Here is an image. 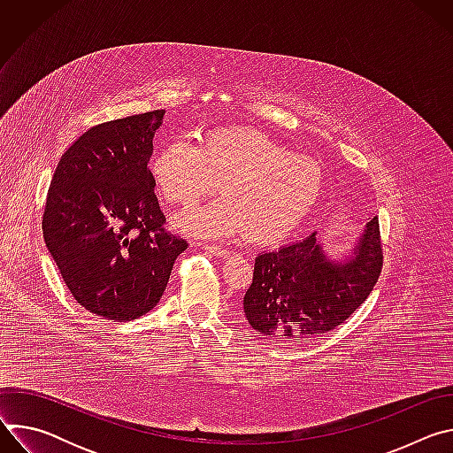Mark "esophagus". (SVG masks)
<instances>
[{"instance_id":"esophagus-1","label":"esophagus","mask_w":453,"mask_h":453,"mask_svg":"<svg viewBox=\"0 0 453 453\" xmlns=\"http://www.w3.org/2000/svg\"><path fill=\"white\" fill-rule=\"evenodd\" d=\"M201 247L206 250V252H211L213 256H220V257H226L231 254L229 249L226 247H219V245H210V243H201Z\"/></svg>"}]
</instances>
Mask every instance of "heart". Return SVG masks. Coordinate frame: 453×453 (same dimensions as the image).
<instances>
[{"label": "heart", "instance_id": "b5f03b06", "mask_svg": "<svg viewBox=\"0 0 453 453\" xmlns=\"http://www.w3.org/2000/svg\"><path fill=\"white\" fill-rule=\"evenodd\" d=\"M152 177L170 204L189 206L217 191L224 197L180 213L175 226L201 238L247 233L274 243L288 236L315 208L325 175L306 156H292L256 131H217L199 147L186 140L165 145L152 161Z\"/></svg>", "mask_w": 453, "mask_h": 453}]
</instances>
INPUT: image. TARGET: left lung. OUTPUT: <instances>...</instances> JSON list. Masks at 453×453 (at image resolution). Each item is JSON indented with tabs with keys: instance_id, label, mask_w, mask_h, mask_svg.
<instances>
[{
	"instance_id": "8db88e82",
	"label": "left lung",
	"mask_w": 453,
	"mask_h": 453,
	"mask_svg": "<svg viewBox=\"0 0 453 453\" xmlns=\"http://www.w3.org/2000/svg\"><path fill=\"white\" fill-rule=\"evenodd\" d=\"M383 264L378 219L369 220L349 257L334 260L311 233L256 256L243 297L249 326L280 342H301L344 322L371 294Z\"/></svg>"
}]
</instances>
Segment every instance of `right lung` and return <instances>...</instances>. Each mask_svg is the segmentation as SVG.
<instances>
[{"label":"right lung","mask_w":453,"mask_h":453,"mask_svg":"<svg viewBox=\"0 0 453 453\" xmlns=\"http://www.w3.org/2000/svg\"><path fill=\"white\" fill-rule=\"evenodd\" d=\"M165 111L91 127L60 157L46 197L42 234L72 296L112 322L161 299L186 240L165 231L149 170Z\"/></svg>","instance_id":"obj_1"}]
</instances>
